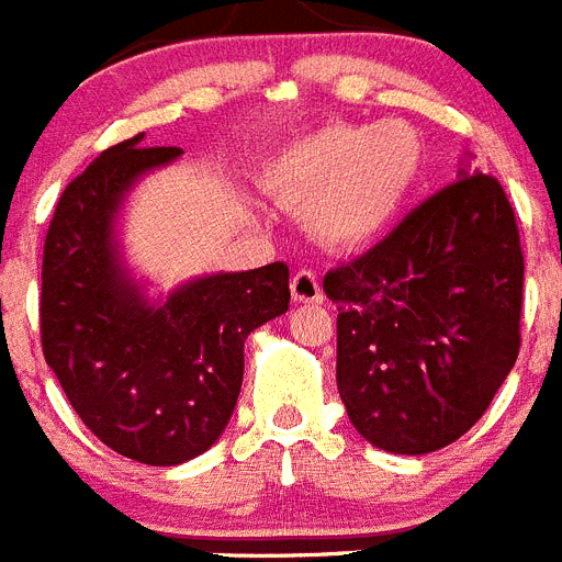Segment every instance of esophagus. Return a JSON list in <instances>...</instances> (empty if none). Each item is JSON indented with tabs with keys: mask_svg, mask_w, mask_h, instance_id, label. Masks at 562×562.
<instances>
[{
	"mask_svg": "<svg viewBox=\"0 0 562 562\" xmlns=\"http://www.w3.org/2000/svg\"><path fill=\"white\" fill-rule=\"evenodd\" d=\"M291 296H294V302H308V305H316V302H322V285H319V277L314 274V271H296L294 277H291Z\"/></svg>",
	"mask_w": 562,
	"mask_h": 562,
	"instance_id": "obj_1",
	"label": "esophagus"
}]
</instances>
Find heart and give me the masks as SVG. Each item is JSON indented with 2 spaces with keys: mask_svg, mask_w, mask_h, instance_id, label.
<instances>
[{
  "mask_svg": "<svg viewBox=\"0 0 562 562\" xmlns=\"http://www.w3.org/2000/svg\"><path fill=\"white\" fill-rule=\"evenodd\" d=\"M427 149L407 121H330L266 166V187L305 206V226L330 248H364L398 221L424 175Z\"/></svg>",
  "mask_w": 562,
  "mask_h": 562,
  "instance_id": "1",
  "label": "heart"
}]
</instances>
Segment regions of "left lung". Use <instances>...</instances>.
<instances>
[{"label": "left lung", "instance_id": "left-lung-1", "mask_svg": "<svg viewBox=\"0 0 562 562\" xmlns=\"http://www.w3.org/2000/svg\"><path fill=\"white\" fill-rule=\"evenodd\" d=\"M336 384L373 447L436 452L484 416L520 350L524 251L497 178L456 183L325 274Z\"/></svg>", "mask_w": 562, "mask_h": 562}]
</instances>
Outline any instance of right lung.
<instances>
[{
	"mask_svg": "<svg viewBox=\"0 0 562 562\" xmlns=\"http://www.w3.org/2000/svg\"><path fill=\"white\" fill-rule=\"evenodd\" d=\"M110 146L61 192L42 260V350L92 436L119 456L175 467L206 452L240 396L243 345L285 314L288 266L212 274L146 302L115 243V214L178 146Z\"/></svg>",
	"mask_w": 562,
	"mask_h": 562,
	"instance_id": "add662e5",
	"label": "right lung"
}]
</instances>
